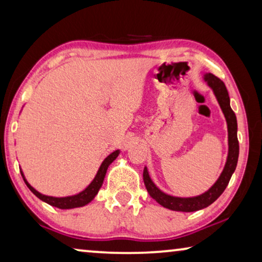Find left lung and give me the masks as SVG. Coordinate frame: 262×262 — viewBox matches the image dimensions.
Returning a JSON list of instances; mask_svg holds the SVG:
<instances>
[{"label": "left lung", "mask_w": 262, "mask_h": 262, "mask_svg": "<svg viewBox=\"0 0 262 262\" xmlns=\"http://www.w3.org/2000/svg\"><path fill=\"white\" fill-rule=\"evenodd\" d=\"M204 80L206 84L211 88L213 94H215L217 102L222 109L226 117L227 126H228V158L227 163L224 165V168L222 173H221L220 178L216 180V183L210 187L208 191L204 193L200 194L196 197H174L169 196V194L165 193L160 189H158L156 184L150 179L148 169L147 167L143 168V182H145L146 189L148 191L149 196L156 200L160 205L164 208L173 210V211H183V212H192L197 211V210L204 209L210 204H212L223 191L226 190L229 180L233 176V173L236 168L237 159H238V140H237V121L236 116L233 109L230 108V98L229 94L224 83L212 73H205Z\"/></svg>", "instance_id": "obj_1"}]
</instances>
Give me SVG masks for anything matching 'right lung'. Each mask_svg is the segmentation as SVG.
Returning a JSON list of instances; mask_svg holds the SVG:
<instances>
[{
	"instance_id": "obj_1",
	"label": "right lung",
	"mask_w": 262,
	"mask_h": 262,
	"mask_svg": "<svg viewBox=\"0 0 262 262\" xmlns=\"http://www.w3.org/2000/svg\"><path fill=\"white\" fill-rule=\"evenodd\" d=\"M119 154H120V149H117V150H115V152H113L112 154H109V156L106 157L104 160H103V163L101 164V166H99L98 171H97V174L95 176V178L93 182L90 183V185L88 186L85 190H83L82 192L73 194V196H68V197L45 196V194L38 192L34 187L29 185V183L25 179V176L22 172H21V176L24 177V180H25L26 185L28 186V189L31 190L32 192L39 198V200L43 201L45 203L52 205V206H56V208H59V209L79 208V206H84L88 203H90V202L95 198L96 194L98 193V191H99V189H101V186L103 184V180H104L106 169H108L109 165L112 164L117 157H119Z\"/></svg>"
}]
</instances>
